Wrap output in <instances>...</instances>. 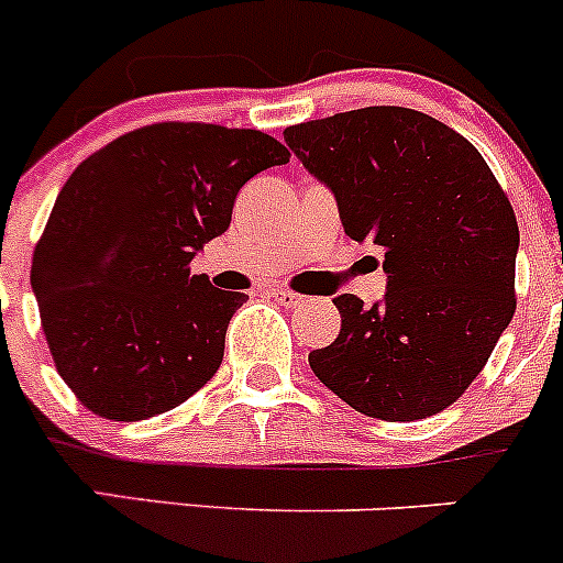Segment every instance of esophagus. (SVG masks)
Here are the masks:
<instances>
[{"mask_svg": "<svg viewBox=\"0 0 563 563\" xmlns=\"http://www.w3.org/2000/svg\"><path fill=\"white\" fill-rule=\"evenodd\" d=\"M272 297H275L280 305H286V308H299V305L308 302V297H305V294L291 291V288H275V291H272Z\"/></svg>", "mask_w": 563, "mask_h": 563, "instance_id": "1", "label": "esophagus"}]
</instances>
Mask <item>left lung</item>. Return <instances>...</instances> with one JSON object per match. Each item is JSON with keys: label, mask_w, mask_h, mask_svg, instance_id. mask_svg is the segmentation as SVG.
Masks as SVG:
<instances>
[{"label": "left lung", "mask_w": 563, "mask_h": 563, "mask_svg": "<svg viewBox=\"0 0 563 563\" xmlns=\"http://www.w3.org/2000/svg\"><path fill=\"white\" fill-rule=\"evenodd\" d=\"M286 144L332 187L354 242L382 250L384 302L334 299L340 334L310 351L323 387L360 413L411 422L471 387L515 316L518 220L468 139L400 106L286 128Z\"/></svg>", "instance_id": "1"}]
</instances>
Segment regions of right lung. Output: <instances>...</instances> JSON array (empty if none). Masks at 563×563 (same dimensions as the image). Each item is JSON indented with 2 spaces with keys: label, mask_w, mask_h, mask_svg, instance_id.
Wrapping results in <instances>:
<instances>
[{
  "label": "right lung",
  "mask_w": 563,
  "mask_h": 563,
  "mask_svg": "<svg viewBox=\"0 0 563 563\" xmlns=\"http://www.w3.org/2000/svg\"><path fill=\"white\" fill-rule=\"evenodd\" d=\"M291 152L261 130L157 122L89 155L56 196L32 291L56 373L113 422L172 411L223 362L245 294L192 275L247 179Z\"/></svg>",
  "instance_id": "obj_1"
}]
</instances>
